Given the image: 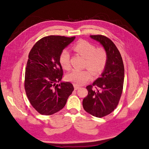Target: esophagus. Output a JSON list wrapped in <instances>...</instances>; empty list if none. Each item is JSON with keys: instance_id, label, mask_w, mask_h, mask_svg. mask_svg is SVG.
Masks as SVG:
<instances>
[{"instance_id": "obj_1", "label": "esophagus", "mask_w": 149, "mask_h": 149, "mask_svg": "<svg viewBox=\"0 0 149 149\" xmlns=\"http://www.w3.org/2000/svg\"><path fill=\"white\" fill-rule=\"evenodd\" d=\"M74 90H77L79 88V87L78 86H76V85L74 84Z\"/></svg>"}]
</instances>
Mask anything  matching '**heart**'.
<instances>
[{"mask_svg":"<svg viewBox=\"0 0 149 149\" xmlns=\"http://www.w3.org/2000/svg\"><path fill=\"white\" fill-rule=\"evenodd\" d=\"M73 49L85 58L84 66L87 69L74 70L67 74L66 78L68 81L77 86L83 85L91 79L92 73L94 75H99L105 69L107 54L104 48H95L93 43L80 40L74 45ZM59 63L64 70L70 69V55L66 49H63L60 53Z\"/></svg>","mask_w":149,"mask_h":149,"instance_id":"1","label":"heart"}]
</instances>
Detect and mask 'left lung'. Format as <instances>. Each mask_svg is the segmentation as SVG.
<instances>
[{
	"mask_svg": "<svg viewBox=\"0 0 149 149\" xmlns=\"http://www.w3.org/2000/svg\"><path fill=\"white\" fill-rule=\"evenodd\" d=\"M90 37L106 49L107 61L101 77L86 86L88 94L83 99V106L88 113L102 118L111 114L118 105L123 89L124 67L119 51L109 38L102 35Z\"/></svg>",
	"mask_w": 149,
	"mask_h": 149,
	"instance_id": "1",
	"label": "left lung"
}]
</instances>
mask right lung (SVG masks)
I'll return each mask as SVG.
<instances>
[{
  "instance_id": "1",
  "label": "right lung",
  "mask_w": 149,
  "mask_h": 149,
  "mask_svg": "<svg viewBox=\"0 0 149 149\" xmlns=\"http://www.w3.org/2000/svg\"><path fill=\"white\" fill-rule=\"evenodd\" d=\"M74 38L48 36L39 40L29 53L25 89L31 106L42 115H52L62 109L73 91V86L70 82L56 83L63 74L59 63L60 53Z\"/></svg>"
}]
</instances>
